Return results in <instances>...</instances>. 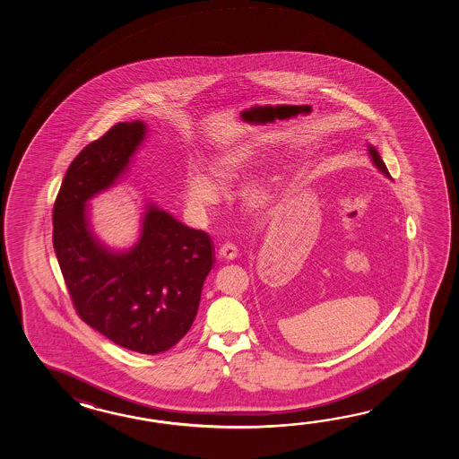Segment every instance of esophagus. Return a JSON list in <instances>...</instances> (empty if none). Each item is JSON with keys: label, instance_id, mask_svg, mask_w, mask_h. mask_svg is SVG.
<instances>
[{"label": "esophagus", "instance_id": "obj_1", "mask_svg": "<svg viewBox=\"0 0 459 459\" xmlns=\"http://www.w3.org/2000/svg\"><path fill=\"white\" fill-rule=\"evenodd\" d=\"M218 255L223 259V261H233L234 257L238 255V249L234 247L233 244H223L218 251Z\"/></svg>", "mask_w": 459, "mask_h": 459}]
</instances>
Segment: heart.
Segmentation results:
<instances>
[{
    "label": "heart",
    "instance_id": "1",
    "mask_svg": "<svg viewBox=\"0 0 459 459\" xmlns=\"http://www.w3.org/2000/svg\"><path fill=\"white\" fill-rule=\"evenodd\" d=\"M257 160V154L251 147H234L221 154L213 157L210 162V176L204 174L198 169H192L186 177L184 194L190 210L196 215H204L208 208L216 205L220 200V188L233 186L236 180L246 174L249 167L254 166ZM243 204L247 210L254 213H264L269 206L273 205V186L264 182H253L246 186L241 192Z\"/></svg>",
    "mask_w": 459,
    "mask_h": 459
}]
</instances>
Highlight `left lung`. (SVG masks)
Listing matches in <instances>:
<instances>
[{"label":"left lung","mask_w":459,"mask_h":459,"mask_svg":"<svg viewBox=\"0 0 459 459\" xmlns=\"http://www.w3.org/2000/svg\"><path fill=\"white\" fill-rule=\"evenodd\" d=\"M368 151H369V156H371L372 164L377 167V169L381 170L384 176L389 177L390 178L389 170H387V167H385V164H384V160H382L381 156H379V152L376 151V147L371 146V144H369V147H368Z\"/></svg>","instance_id":"1"}]
</instances>
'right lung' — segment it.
I'll list each match as a JSON object with an SVG mask.
<instances>
[{
    "label": "right lung",
    "mask_w": 459,
    "mask_h": 459,
    "mask_svg": "<svg viewBox=\"0 0 459 459\" xmlns=\"http://www.w3.org/2000/svg\"><path fill=\"white\" fill-rule=\"evenodd\" d=\"M144 137L143 121L117 123L74 159L52 212V241L78 316L117 346L159 354L190 330L215 257L205 231L154 204L127 251L108 249L91 231L88 200L117 184Z\"/></svg>",
    "instance_id": "1"
}]
</instances>
